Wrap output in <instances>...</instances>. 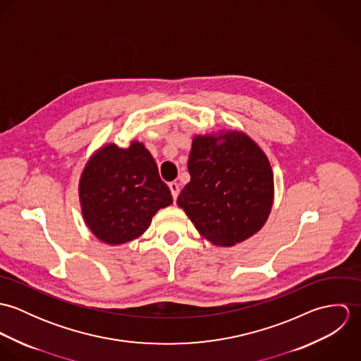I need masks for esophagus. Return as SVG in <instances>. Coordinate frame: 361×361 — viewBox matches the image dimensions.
<instances>
[{
	"instance_id": "obj_1",
	"label": "esophagus",
	"mask_w": 361,
	"mask_h": 361,
	"mask_svg": "<svg viewBox=\"0 0 361 361\" xmlns=\"http://www.w3.org/2000/svg\"><path fill=\"white\" fill-rule=\"evenodd\" d=\"M169 190L172 193V197H173V202H176L178 196H179V185L176 182H171L169 183Z\"/></svg>"
}]
</instances>
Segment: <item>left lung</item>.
<instances>
[{"label":"left lung","instance_id":"left-lung-1","mask_svg":"<svg viewBox=\"0 0 361 361\" xmlns=\"http://www.w3.org/2000/svg\"><path fill=\"white\" fill-rule=\"evenodd\" d=\"M188 169L190 182L176 203L207 240L233 246L262 228L274 202V175L267 155L247 135L196 136Z\"/></svg>","mask_w":361,"mask_h":361}]
</instances>
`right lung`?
Returning a JSON list of instances; mask_svg holds the SVG:
<instances>
[{
	"label": "right lung",
	"instance_id": "add662e5",
	"mask_svg": "<svg viewBox=\"0 0 361 361\" xmlns=\"http://www.w3.org/2000/svg\"><path fill=\"white\" fill-rule=\"evenodd\" d=\"M86 225L104 243L122 245L143 235L159 208L172 204L154 158L145 145L111 143L87 161L79 182Z\"/></svg>",
	"mask_w": 361,
	"mask_h": 361
}]
</instances>
